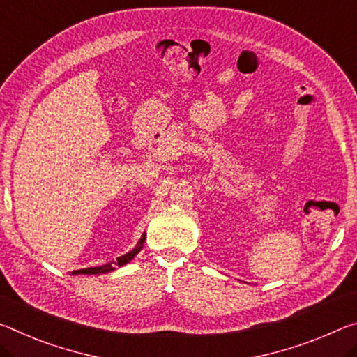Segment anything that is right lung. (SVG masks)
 I'll use <instances>...</instances> for the list:
<instances>
[{
    "label": "right lung",
    "instance_id": "right-lung-1",
    "mask_svg": "<svg viewBox=\"0 0 357 357\" xmlns=\"http://www.w3.org/2000/svg\"><path fill=\"white\" fill-rule=\"evenodd\" d=\"M144 238L146 236H143V238L139 240V243H138V246L135 248L133 251H130V252H127V254H123V256H121V257H117V262H112V264H116V265H119V267H121V265H126L127 262H130V260H132L135 256H137V254L139 252V250H141V246H143V243H144ZM112 264H106V265H101V267H90V268H82V270H76L75 273H89V275H98V273H107V271H112L114 270V267H112Z\"/></svg>",
    "mask_w": 357,
    "mask_h": 357
}]
</instances>
